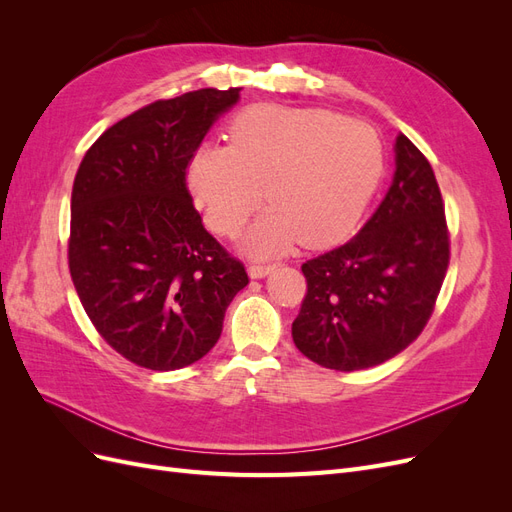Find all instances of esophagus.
Wrapping results in <instances>:
<instances>
[{"label":"esophagus","instance_id":"obj_1","mask_svg":"<svg viewBox=\"0 0 512 512\" xmlns=\"http://www.w3.org/2000/svg\"><path fill=\"white\" fill-rule=\"evenodd\" d=\"M273 269H275V265H252L250 267V277H254V280H260V277L269 275Z\"/></svg>","mask_w":512,"mask_h":512}]
</instances>
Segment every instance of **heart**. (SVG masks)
<instances>
[{"instance_id": "heart-1", "label": "heart", "mask_w": 512, "mask_h": 512, "mask_svg": "<svg viewBox=\"0 0 512 512\" xmlns=\"http://www.w3.org/2000/svg\"><path fill=\"white\" fill-rule=\"evenodd\" d=\"M228 138L230 145L205 143L192 153L188 185L207 224L224 237H235L267 196L273 211L247 235L256 256L297 239L318 247L344 237L382 175L374 128L324 108H247L232 119Z\"/></svg>"}]
</instances>
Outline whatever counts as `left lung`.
<instances>
[{"instance_id":"1","label":"left lung","mask_w":512,"mask_h":512,"mask_svg":"<svg viewBox=\"0 0 512 512\" xmlns=\"http://www.w3.org/2000/svg\"><path fill=\"white\" fill-rule=\"evenodd\" d=\"M393 185L348 243L303 262L307 292L292 339L337 371L380 365L429 322L451 260L444 200L429 160L408 136L395 143Z\"/></svg>"}]
</instances>
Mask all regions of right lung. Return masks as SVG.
Masks as SVG:
<instances>
[{"label":"right lung","instance_id":"add662e5","mask_svg":"<svg viewBox=\"0 0 512 512\" xmlns=\"http://www.w3.org/2000/svg\"><path fill=\"white\" fill-rule=\"evenodd\" d=\"M239 87L156 100L108 128L76 170L68 267L104 342L130 363L173 371L218 344L224 314L250 284L209 235L185 175Z\"/></svg>","mask_w":512,"mask_h":512}]
</instances>
